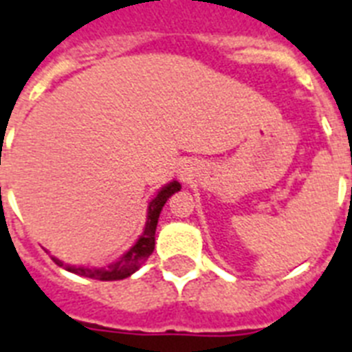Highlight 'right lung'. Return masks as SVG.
Listing matches in <instances>:
<instances>
[{
    "label": "right lung",
    "instance_id": "add662e5",
    "mask_svg": "<svg viewBox=\"0 0 352 352\" xmlns=\"http://www.w3.org/2000/svg\"><path fill=\"white\" fill-rule=\"evenodd\" d=\"M181 190V184L177 181L170 182L168 186H164L153 201L148 206V221L146 228H144V233L141 235V239L135 242L133 248L124 253L121 258L110 264L108 267H101V270H96V267H79V265H68L59 262L57 258H54L57 265H63L65 270L70 271V273H76V275L87 276V278L94 280H122L130 276L131 273H135L139 267H141L144 262L148 260V256L153 253V248H155V230H157V221H159V215H161L162 206L166 204V201L170 199L175 191Z\"/></svg>",
    "mask_w": 352,
    "mask_h": 352
}]
</instances>
